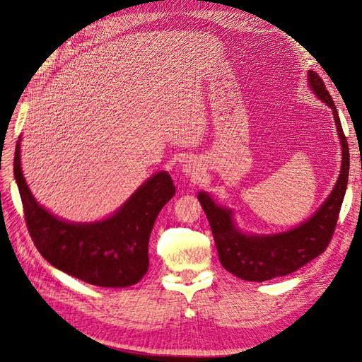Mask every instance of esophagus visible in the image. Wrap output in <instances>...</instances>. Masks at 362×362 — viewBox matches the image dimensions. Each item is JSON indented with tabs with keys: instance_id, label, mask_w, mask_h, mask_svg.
Returning a JSON list of instances; mask_svg holds the SVG:
<instances>
[{
	"instance_id": "34e87169",
	"label": "esophagus",
	"mask_w": 362,
	"mask_h": 362,
	"mask_svg": "<svg viewBox=\"0 0 362 362\" xmlns=\"http://www.w3.org/2000/svg\"><path fill=\"white\" fill-rule=\"evenodd\" d=\"M183 173L185 175H187V176H195V175H198V171H199V165L195 163V161H186L185 164H183Z\"/></svg>"
}]
</instances>
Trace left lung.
<instances>
[{"mask_svg":"<svg viewBox=\"0 0 362 362\" xmlns=\"http://www.w3.org/2000/svg\"><path fill=\"white\" fill-rule=\"evenodd\" d=\"M308 80L310 90L332 107L341 145L340 176L320 210L291 230L275 235H247L233 225L232 210L217 206L206 192L198 194V201L209 218L220 263L228 272L245 281L262 282L300 269L324 253L337 225L348 186L349 146L336 105L324 81L315 71H309Z\"/></svg>","mask_w":362,"mask_h":362,"instance_id":"8db88e82","label":"left lung"}]
</instances>
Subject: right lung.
I'll return each instance as SVG.
<instances>
[{
    "instance_id": "1",
    "label": "right lung",
    "mask_w": 362,
    "mask_h": 362,
    "mask_svg": "<svg viewBox=\"0 0 362 362\" xmlns=\"http://www.w3.org/2000/svg\"><path fill=\"white\" fill-rule=\"evenodd\" d=\"M13 170L28 232L47 262L98 287H130L144 278L156 216L176 194L167 171L148 179L111 217L94 223H71L47 211L30 194L21 167V139Z\"/></svg>"
}]
</instances>
